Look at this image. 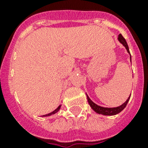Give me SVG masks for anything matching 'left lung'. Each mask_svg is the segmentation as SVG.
Returning a JSON list of instances; mask_svg holds the SVG:
<instances>
[{
    "mask_svg": "<svg viewBox=\"0 0 148 148\" xmlns=\"http://www.w3.org/2000/svg\"><path fill=\"white\" fill-rule=\"evenodd\" d=\"M118 40H119L120 42L121 43L122 45H124V47H125L127 51V52L129 53V54H130V58H131V53H130V51H129L128 45H127V44L126 40H125V39L124 38V37H123L121 34L118 35ZM86 95H87V94H86ZM130 97H131V95H130V97L127 98V101L123 103V104H121V106H118V107H117V108H103V107H101V106L97 105V104H96L95 103H94V102H93L90 98H89L88 95H87V98H88V103H89V104H90V108H92L95 112L99 114L110 115V116H111V115L117 114H118V113H120L121 111H122V110H124V108L126 107V105L127 104V103H128L129 100H130Z\"/></svg>",
    "mask_w": 148,
    "mask_h": 148,
    "instance_id": "1",
    "label": "left lung"
}]
</instances>
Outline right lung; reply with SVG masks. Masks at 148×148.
Returning <instances> with one entry per match:
<instances>
[{"label":"right lung","mask_w":148,"mask_h":148,"mask_svg":"<svg viewBox=\"0 0 148 148\" xmlns=\"http://www.w3.org/2000/svg\"><path fill=\"white\" fill-rule=\"evenodd\" d=\"M60 107H61V106L60 105V106H59V107H58V108H57V109H55V110H53V111H52V112L50 113V114H47L43 115L42 117H47V116H51V115H52V114H56V113L59 111V110H60Z\"/></svg>","instance_id":"add662e5"}]
</instances>
